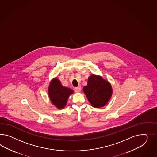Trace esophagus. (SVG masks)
Segmentation results:
<instances>
[{"label":"esophagus","instance_id":"obj_1","mask_svg":"<svg viewBox=\"0 0 157 157\" xmlns=\"http://www.w3.org/2000/svg\"><path fill=\"white\" fill-rule=\"evenodd\" d=\"M74 90H75V91L76 92V93H79V92H81V86H78V87H75V88H74Z\"/></svg>","mask_w":157,"mask_h":157}]
</instances>
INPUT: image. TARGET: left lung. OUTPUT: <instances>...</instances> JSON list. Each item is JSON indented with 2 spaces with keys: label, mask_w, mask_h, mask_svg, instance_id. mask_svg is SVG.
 <instances>
[{
  "label": "left lung",
  "mask_w": 157,
  "mask_h": 157,
  "mask_svg": "<svg viewBox=\"0 0 157 157\" xmlns=\"http://www.w3.org/2000/svg\"><path fill=\"white\" fill-rule=\"evenodd\" d=\"M83 91L91 105L95 108L105 106L113 93L108 81L94 74L89 78L87 85L83 87Z\"/></svg>",
  "instance_id": "left-lung-1"
}]
</instances>
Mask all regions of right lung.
<instances>
[{
    "label": "right lung",
    "mask_w": 157,
    "mask_h": 157,
    "mask_svg": "<svg viewBox=\"0 0 157 157\" xmlns=\"http://www.w3.org/2000/svg\"><path fill=\"white\" fill-rule=\"evenodd\" d=\"M72 93V90L63 86L57 78L52 80L48 88V95L51 102L60 109H63L68 98Z\"/></svg>",
    "instance_id": "1"
}]
</instances>
